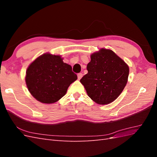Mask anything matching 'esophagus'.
Masks as SVG:
<instances>
[{"label": "esophagus", "mask_w": 157, "mask_h": 157, "mask_svg": "<svg viewBox=\"0 0 157 157\" xmlns=\"http://www.w3.org/2000/svg\"><path fill=\"white\" fill-rule=\"evenodd\" d=\"M82 73H78V75H77V77H78V80H80V78H81L82 77Z\"/></svg>", "instance_id": "34e87169"}]
</instances>
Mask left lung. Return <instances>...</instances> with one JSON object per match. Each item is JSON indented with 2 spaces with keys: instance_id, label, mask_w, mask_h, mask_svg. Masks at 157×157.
<instances>
[{
  "instance_id": "obj_1",
  "label": "left lung",
  "mask_w": 157,
  "mask_h": 157,
  "mask_svg": "<svg viewBox=\"0 0 157 157\" xmlns=\"http://www.w3.org/2000/svg\"><path fill=\"white\" fill-rule=\"evenodd\" d=\"M90 58L88 73L80 81L94 101L107 105L115 101L126 86L129 67L111 50L101 48Z\"/></svg>"
}]
</instances>
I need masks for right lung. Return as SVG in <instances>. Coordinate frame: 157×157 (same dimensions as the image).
I'll use <instances>...</instances> for the list:
<instances>
[{
    "label": "right lung",
    "mask_w": 157,
    "mask_h": 157,
    "mask_svg": "<svg viewBox=\"0 0 157 157\" xmlns=\"http://www.w3.org/2000/svg\"><path fill=\"white\" fill-rule=\"evenodd\" d=\"M77 79L70 65L60 56L44 54L28 67L25 82L29 92L36 100L53 103L64 96L71 83Z\"/></svg>",
    "instance_id": "right-lung-1"
}]
</instances>
